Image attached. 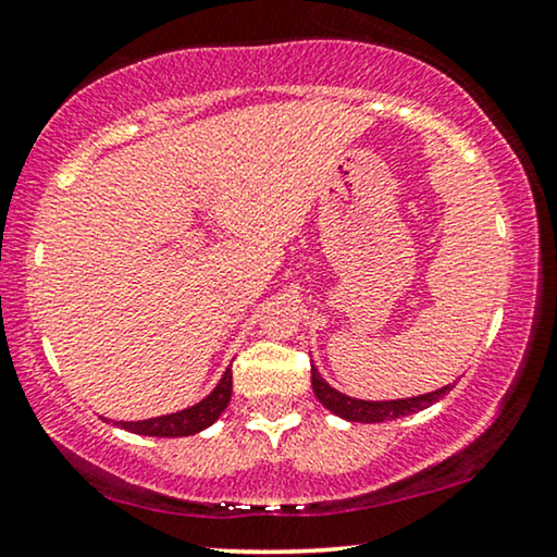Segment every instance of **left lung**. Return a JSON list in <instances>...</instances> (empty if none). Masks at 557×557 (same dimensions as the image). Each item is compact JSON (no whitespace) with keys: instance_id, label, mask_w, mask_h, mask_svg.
Here are the masks:
<instances>
[{"instance_id":"left-lung-1","label":"left lung","mask_w":557,"mask_h":557,"mask_svg":"<svg viewBox=\"0 0 557 557\" xmlns=\"http://www.w3.org/2000/svg\"><path fill=\"white\" fill-rule=\"evenodd\" d=\"M311 387H314L317 400L322 403L326 410H332L334 416L345 418V421H352V423H383V421H395V418L418 413V410H425L429 406H433V403L444 398L454 385H444L433 393L413 395V398L360 400V398H352V395L339 393L337 387H332L322 377V372L311 364Z\"/></svg>"}]
</instances>
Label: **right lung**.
I'll return each instance as SVG.
<instances>
[{
  "instance_id": "add662e5",
  "label": "right lung",
  "mask_w": 557,
  "mask_h": 557,
  "mask_svg": "<svg viewBox=\"0 0 557 557\" xmlns=\"http://www.w3.org/2000/svg\"><path fill=\"white\" fill-rule=\"evenodd\" d=\"M233 393V370L227 364L223 377L218 380V385L205 395L202 400H197L195 406H187L182 410H174V413L147 418V421H113L119 429H126L132 433H139V436H157V438H180V436H195L205 429H210L212 423L218 421L220 413L227 408ZM109 423V418H106Z\"/></svg>"
}]
</instances>
